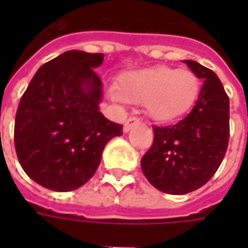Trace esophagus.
<instances>
[{
  "mask_svg": "<svg viewBox=\"0 0 248 248\" xmlns=\"http://www.w3.org/2000/svg\"><path fill=\"white\" fill-rule=\"evenodd\" d=\"M140 124V119L137 118V117H130L126 122H124V133H127L130 131V129L133 127V126H137V124Z\"/></svg>",
  "mask_w": 248,
  "mask_h": 248,
  "instance_id": "34e87169",
  "label": "esophagus"
}]
</instances>
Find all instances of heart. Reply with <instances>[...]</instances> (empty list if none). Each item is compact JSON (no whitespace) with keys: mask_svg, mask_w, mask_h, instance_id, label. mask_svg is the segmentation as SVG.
Instances as JSON below:
<instances>
[{"mask_svg":"<svg viewBox=\"0 0 248 248\" xmlns=\"http://www.w3.org/2000/svg\"><path fill=\"white\" fill-rule=\"evenodd\" d=\"M199 92L201 81L194 71L153 66L121 77L118 89L111 93V98L115 101L146 103V110L151 118L170 122L191 110Z\"/></svg>","mask_w":248,"mask_h":248,"instance_id":"b5f03b06","label":"heart"}]
</instances>
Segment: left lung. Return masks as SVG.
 <instances>
[{
  "label": "left lung",
  "instance_id": "1",
  "mask_svg": "<svg viewBox=\"0 0 248 248\" xmlns=\"http://www.w3.org/2000/svg\"><path fill=\"white\" fill-rule=\"evenodd\" d=\"M203 86L190 114L170 126H153L154 140L142 161L153 186L182 195L207 183L223 161L230 138V99L218 76L195 61H185Z\"/></svg>",
  "mask_w": 248,
  "mask_h": 248
}]
</instances>
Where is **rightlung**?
I'll list each match as a JSON object with an SVG mask.
<instances>
[{
    "label": "right lung",
    "mask_w": 248,
    "mask_h": 248,
    "mask_svg": "<svg viewBox=\"0 0 248 248\" xmlns=\"http://www.w3.org/2000/svg\"><path fill=\"white\" fill-rule=\"evenodd\" d=\"M103 54L66 51L35 73L19 101L14 145L24 171L54 191H71L90 179L108 140L122 124L99 111L102 82L94 67Z\"/></svg>",
    "instance_id": "obj_1"
}]
</instances>
